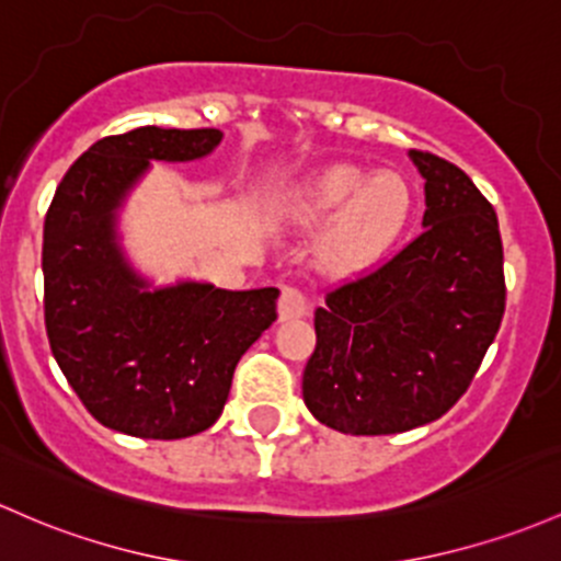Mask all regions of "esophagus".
I'll return each mask as SVG.
<instances>
[{"mask_svg": "<svg viewBox=\"0 0 561 561\" xmlns=\"http://www.w3.org/2000/svg\"><path fill=\"white\" fill-rule=\"evenodd\" d=\"M306 311H309V304H306L304 290H298V287H293V285L282 287V295H279V319L306 317Z\"/></svg>", "mask_w": 561, "mask_h": 561, "instance_id": "34e87169", "label": "esophagus"}]
</instances>
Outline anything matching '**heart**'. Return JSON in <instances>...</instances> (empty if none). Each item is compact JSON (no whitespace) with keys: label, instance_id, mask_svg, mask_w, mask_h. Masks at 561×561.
Here are the masks:
<instances>
[{"label":"heart","instance_id":"b5f03b06","mask_svg":"<svg viewBox=\"0 0 561 561\" xmlns=\"http://www.w3.org/2000/svg\"><path fill=\"white\" fill-rule=\"evenodd\" d=\"M337 209L322 237V257L335 268H359L402 237L412 215V186L393 170H324L304 191V213L324 218Z\"/></svg>","mask_w":561,"mask_h":561}]
</instances>
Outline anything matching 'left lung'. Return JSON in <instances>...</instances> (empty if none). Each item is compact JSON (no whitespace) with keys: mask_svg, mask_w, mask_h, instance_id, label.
I'll return each mask as SVG.
<instances>
[{"mask_svg":"<svg viewBox=\"0 0 561 561\" xmlns=\"http://www.w3.org/2000/svg\"><path fill=\"white\" fill-rule=\"evenodd\" d=\"M426 178L423 231L391 261L343 282L313 311L304 402L356 436L436 421L463 397L506 311L497 215L463 170L410 151Z\"/></svg>","mask_w":561,"mask_h":561,"instance_id":"left-lung-1","label":"left lung"}]
</instances>
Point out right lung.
I'll list each match as a JSON object with an SVG mask.
<instances>
[{
    "mask_svg": "<svg viewBox=\"0 0 561 561\" xmlns=\"http://www.w3.org/2000/svg\"><path fill=\"white\" fill-rule=\"evenodd\" d=\"M224 133L138 127L92 144L45 218V328L58 367L106 428L183 439L224 412L237 362L276 319V287L149 290L116 239V207L151 162L207 157Z\"/></svg>",
    "mask_w": 561,
    "mask_h": 561,
    "instance_id": "1",
    "label": "right lung"
}]
</instances>
